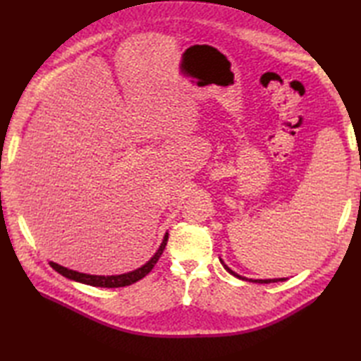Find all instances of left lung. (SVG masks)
Wrapping results in <instances>:
<instances>
[{"label":"left lung","instance_id":"8db88e82","mask_svg":"<svg viewBox=\"0 0 361 361\" xmlns=\"http://www.w3.org/2000/svg\"><path fill=\"white\" fill-rule=\"evenodd\" d=\"M221 264H223V267L228 271V272H231V274L232 276H235V277H238V279H241V280H245V281H253V283H277V281H285L286 279H268V280H253V279H247V277H241V276H238L236 274V272H233L231 268H228V267H226L224 265V262L221 260Z\"/></svg>","mask_w":361,"mask_h":361}]
</instances>
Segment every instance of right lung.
Wrapping results in <instances>:
<instances>
[{
    "label": "right lung",
    "mask_w": 361,
    "mask_h": 361,
    "mask_svg": "<svg viewBox=\"0 0 361 361\" xmlns=\"http://www.w3.org/2000/svg\"><path fill=\"white\" fill-rule=\"evenodd\" d=\"M167 239L169 236L166 235L164 236V241L161 244V247L158 248V251L155 253V256L152 257L146 265H143L141 268L133 271V272H128V274H120V276H110V277H105V276H90V274H82V272H76L72 269H68L64 267H60L57 264H54V262H49V265L56 269L59 274L64 276L66 279L75 280V281H80L84 283V285H90V286H96V288H123V286H129L133 285V283L141 280L143 277H146L149 272L152 271V268L155 267V264L158 262V259L161 257L164 248L167 245Z\"/></svg>",
    "instance_id": "1"
}]
</instances>
